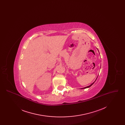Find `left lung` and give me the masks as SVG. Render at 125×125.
I'll use <instances>...</instances> for the list:
<instances>
[{"instance_id":"1","label":"left lung","mask_w":125,"mask_h":125,"mask_svg":"<svg viewBox=\"0 0 125 125\" xmlns=\"http://www.w3.org/2000/svg\"><path fill=\"white\" fill-rule=\"evenodd\" d=\"M97 77H98V76H97ZM97 78H96V79H97ZM96 80H95V82H94V83H92V84H91V85H89V86H87V87H84V88H82V89H86V88H89V87H91V86H92V85H93V84H94V83H95V81H96Z\"/></svg>"}]
</instances>
